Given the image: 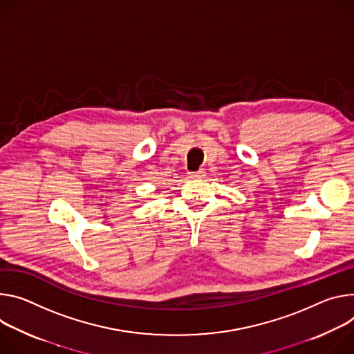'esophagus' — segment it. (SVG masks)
<instances>
[{
    "mask_svg": "<svg viewBox=\"0 0 354 354\" xmlns=\"http://www.w3.org/2000/svg\"><path fill=\"white\" fill-rule=\"evenodd\" d=\"M207 176V173H205V170L204 169H201V170H198V171H194V173H189L188 174V177L189 178H204Z\"/></svg>",
    "mask_w": 354,
    "mask_h": 354,
    "instance_id": "esophagus-1",
    "label": "esophagus"
}]
</instances>
